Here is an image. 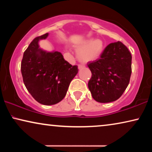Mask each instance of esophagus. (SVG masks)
Masks as SVG:
<instances>
[{"mask_svg": "<svg viewBox=\"0 0 152 152\" xmlns=\"http://www.w3.org/2000/svg\"><path fill=\"white\" fill-rule=\"evenodd\" d=\"M84 68V65H82V64H79V65H78V69L79 70L82 69V68Z\"/></svg>", "mask_w": 152, "mask_h": 152, "instance_id": "34e87169", "label": "esophagus"}]
</instances>
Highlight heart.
I'll use <instances>...</instances> for the list:
<instances>
[{
    "label": "heart",
    "mask_w": 152,
    "mask_h": 152,
    "mask_svg": "<svg viewBox=\"0 0 152 152\" xmlns=\"http://www.w3.org/2000/svg\"><path fill=\"white\" fill-rule=\"evenodd\" d=\"M77 58L80 61L87 63L98 58L104 50V43L99 39H88L76 45Z\"/></svg>",
    "instance_id": "1"
}]
</instances>
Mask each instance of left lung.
I'll list each match as a JSON object with an SVG mask.
<instances>
[{"instance_id": "1", "label": "left lung", "mask_w": 152, "mask_h": 152, "mask_svg": "<svg viewBox=\"0 0 152 152\" xmlns=\"http://www.w3.org/2000/svg\"><path fill=\"white\" fill-rule=\"evenodd\" d=\"M132 55L120 41L107 45L100 59L89 63L92 76L88 83L93 98L100 103L117 100L129 83Z\"/></svg>"}]
</instances>
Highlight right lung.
<instances>
[{
  "label": "right lung",
  "mask_w": 152,
  "mask_h": 152,
  "mask_svg": "<svg viewBox=\"0 0 152 152\" xmlns=\"http://www.w3.org/2000/svg\"><path fill=\"white\" fill-rule=\"evenodd\" d=\"M48 33L37 37L24 52L20 70L27 90L35 100L44 105L55 104L64 98L70 83L78 72L59 52H46L39 41Z\"/></svg>",
  "instance_id": "1"
}]
</instances>
